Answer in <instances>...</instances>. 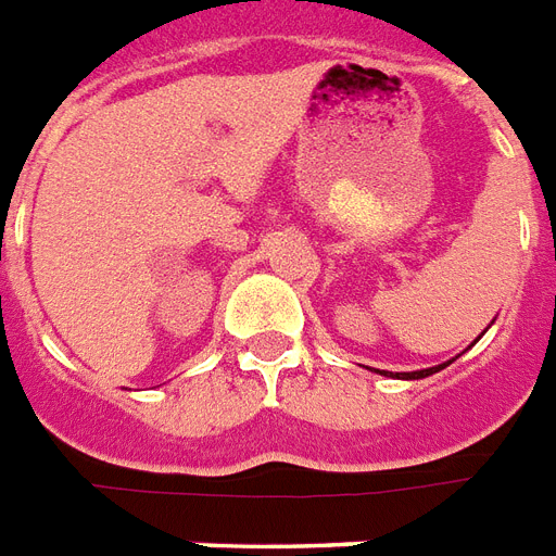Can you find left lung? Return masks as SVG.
Instances as JSON below:
<instances>
[{
	"label": "left lung",
	"instance_id": "8db88e82",
	"mask_svg": "<svg viewBox=\"0 0 556 556\" xmlns=\"http://www.w3.org/2000/svg\"><path fill=\"white\" fill-rule=\"evenodd\" d=\"M445 364H439V367H430V370H416V372H402V379H425V376H430V372L442 370ZM399 376V372H396Z\"/></svg>",
	"mask_w": 556,
	"mask_h": 556
}]
</instances>
